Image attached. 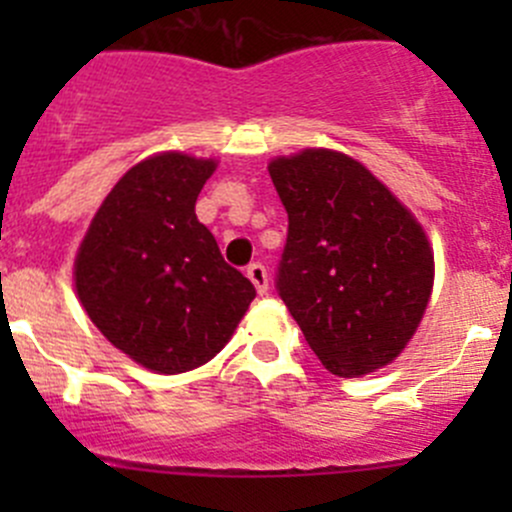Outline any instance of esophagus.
<instances>
[{
    "mask_svg": "<svg viewBox=\"0 0 512 512\" xmlns=\"http://www.w3.org/2000/svg\"><path fill=\"white\" fill-rule=\"evenodd\" d=\"M247 277H250V282L255 285V289L260 294L267 292V270L262 262H252V265H247Z\"/></svg>",
    "mask_w": 512,
    "mask_h": 512,
    "instance_id": "34e87169",
    "label": "esophagus"
}]
</instances>
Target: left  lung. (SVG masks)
Wrapping results in <instances>:
<instances>
[{
  "instance_id": "8db88e82",
  "label": "left lung",
  "mask_w": 512,
  "mask_h": 512,
  "mask_svg": "<svg viewBox=\"0 0 512 512\" xmlns=\"http://www.w3.org/2000/svg\"><path fill=\"white\" fill-rule=\"evenodd\" d=\"M287 210L275 287L324 369H381L414 337L433 255L414 215L361 163L304 151L270 163Z\"/></svg>"
}]
</instances>
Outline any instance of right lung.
I'll list each match as a JSON object with an SVG mask.
<instances>
[{
    "label": "right lung",
    "instance_id": "1",
    "mask_svg": "<svg viewBox=\"0 0 512 512\" xmlns=\"http://www.w3.org/2000/svg\"><path fill=\"white\" fill-rule=\"evenodd\" d=\"M215 160L163 153L106 195L76 255V292L103 337L146 369L183 374L213 359L255 299L220 255L195 200Z\"/></svg>",
    "mask_w": 512,
    "mask_h": 512
}]
</instances>
